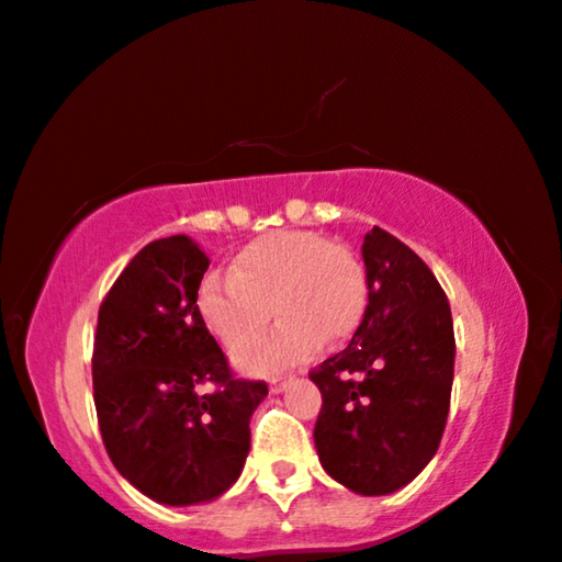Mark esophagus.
<instances>
[{
    "label": "esophagus",
    "mask_w": 562,
    "mask_h": 562,
    "mask_svg": "<svg viewBox=\"0 0 562 562\" xmlns=\"http://www.w3.org/2000/svg\"><path fill=\"white\" fill-rule=\"evenodd\" d=\"M289 382H291V375H273L268 380V385H271V393H283Z\"/></svg>",
    "instance_id": "esophagus-1"
}]
</instances>
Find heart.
I'll use <instances>...</instances> for the list:
<instances>
[{
	"instance_id": "heart-1",
	"label": "heart",
	"mask_w": 562,
	"mask_h": 562,
	"mask_svg": "<svg viewBox=\"0 0 562 562\" xmlns=\"http://www.w3.org/2000/svg\"><path fill=\"white\" fill-rule=\"evenodd\" d=\"M368 304V279L357 256L319 233L279 231L248 243L231 276L210 273L198 289V312L221 345L237 347L260 330L272 306L284 319L268 336L238 348L248 372L304 362L324 337L347 339Z\"/></svg>"
}]
</instances>
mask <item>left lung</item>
I'll list each match as a JSON object with an SVG mask.
<instances>
[{
  "instance_id": "8db88e82",
  "label": "left lung",
  "mask_w": 562,
  "mask_h": 562,
  "mask_svg": "<svg viewBox=\"0 0 562 562\" xmlns=\"http://www.w3.org/2000/svg\"><path fill=\"white\" fill-rule=\"evenodd\" d=\"M368 308L352 341L308 378L322 390L314 443L357 494L413 482L441 443L451 405L453 322L441 283L382 227L364 235Z\"/></svg>"
}]
</instances>
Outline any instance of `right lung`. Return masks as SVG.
Returning a JSON list of instances; mask_svg holds the SVG:
<instances>
[{"instance_id":"obj_1","label":"right lung","mask_w":562,"mask_h":562,"mask_svg":"<svg viewBox=\"0 0 562 562\" xmlns=\"http://www.w3.org/2000/svg\"><path fill=\"white\" fill-rule=\"evenodd\" d=\"M210 258L187 235L136 254L99 308L93 403L105 451L136 490L184 507L240 476L263 380L235 378L198 312ZM213 384V394L199 387Z\"/></svg>"}]
</instances>
